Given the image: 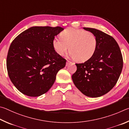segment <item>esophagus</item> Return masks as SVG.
Listing matches in <instances>:
<instances>
[{"label":"esophagus","instance_id":"esophagus-1","mask_svg":"<svg viewBox=\"0 0 129 129\" xmlns=\"http://www.w3.org/2000/svg\"><path fill=\"white\" fill-rule=\"evenodd\" d=\"M71 62H70V61L69 60H67V63H66V66H68V65H69L70 64Z\"/></svg>","mask_w":129,"mask_h":129}]
</instances>
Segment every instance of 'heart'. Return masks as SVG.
I'll list each match as a JSON object with an SVG mask.
<instances>
[{"instance_id":"b5f03b06","label":"heart","mask_w":129,"mask_h":129,"mask_svg":"<svg viewBox=\"0 0 129 129\" xmlns=\"http://www.w3.org/2000/svg\"><path fill=\"white\" fill-rule=\"evenodd\" d=\"M54 38L53 47L56 53L63 55L69 49L70 56L79 62L88 60L93 55L98 45L96 36L83 29L68 28Z\"/></svg>"}]
</instances>
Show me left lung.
Listing matches in <instances>:
<instances>
[{
    "instance_id": "1",
    "label": "left lung",
    "mask_w": 129,
    "mask_h": 129,
    "mask_svg": "<svg viewBox=\"0 0 129 129\" xmlns=\"http://www.w3.org/2000/svg\"><path fill=\"white\" fill-rule=\"evenodd\" d=\"M83 29L96 36L98 45L91 58L84 63L75 64L77 70L72 75V79L84 95L98 98L116 85L122 70V56L118 44L111 36L94 28Z\"/></svg>"
}]
</instances>
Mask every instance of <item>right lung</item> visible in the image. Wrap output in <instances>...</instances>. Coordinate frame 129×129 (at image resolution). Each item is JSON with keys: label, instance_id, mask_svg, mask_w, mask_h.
<instances>
[{"label": "right lung", "instance_id": "obj_1", "mask_svg": "<svg viewBox=\"0 0 129 129\" xmlns=\"http://www.w3.org/2000/svg\"><path fill=\"white\" fill-rule=\"evenodd\" d=\"M60 26H31L13 41L7 58L8 76L15 87L26 96L37 97L47 92L66 60L53 45Z\"/></svg>", "mask_w": 129, "mask_h": 129}]
</instances>
